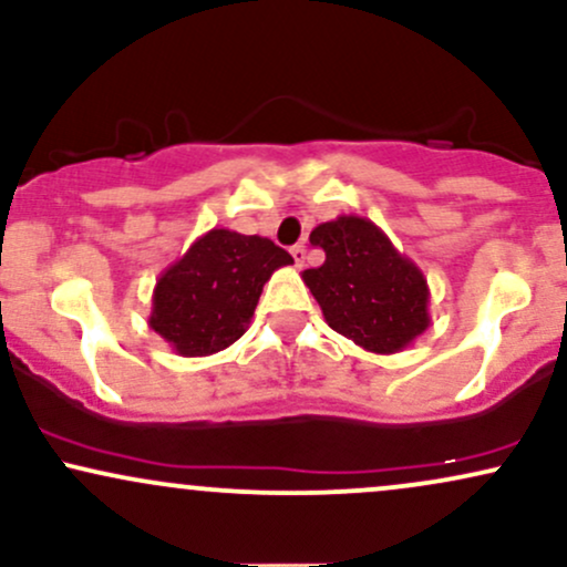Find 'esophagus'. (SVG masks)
Here are the masks:
<instances>
[{
    "label": "esophagus",
    "instance_id": "obj_1",
    "mask_svg": "<svg viewBox=\"0 0 567 567\" xmlns=\"http://www.w3.org/2000/svg\"><path fill=\"white\" fill-rule=\"evenodd\" d=\"M290 256H292V261H296L298 269H301V266L306 264V247L303 245H292Z\"/></svg>",
    "mask_w": 567,
    "mask_h": 567
}]
</instances>
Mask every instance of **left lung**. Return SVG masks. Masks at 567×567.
<instances>
[{"label":"left lung","instance_id":"left-lung-1","mask_svg":"<svg viewBox=\"0 0 567 567\" xmlns=\"http://www.w3.org/2000/svg\"><path fill=\"white\" fill-rule=\"evenodd\" d=\"M324 264L303 271L324 322L373 354H396L432 322L424 271L362 216H338L309 234Z\"/></svg>","mask_w":567,"mask_h":567}]
</instances>
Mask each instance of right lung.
<instances>
[{"label": "right lung", "mask_w": 567, "mask_h": 567, "mask_svg": "<svg viewBox=\"0 0 567 567\" xmlns=\"http://www.w3.org/2000/svg\"><path fill=\"white\" fill-rule=\"evenodd\" d=\"M290 264L271 239L210 229L159 275L148 328L181 357L216 354L250 328L264 285Z\"/></svg>", "instance_id": "1"}]
</instances>
